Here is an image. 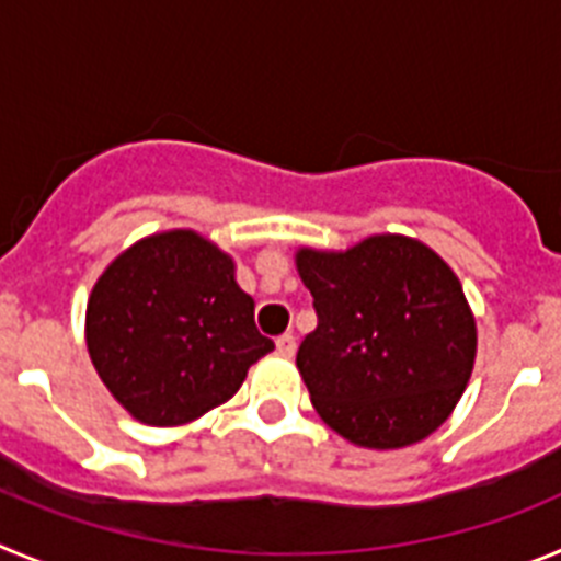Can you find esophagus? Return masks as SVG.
Segmentation results:
<instances>
[{
  "instance_id": "1",
  "label": "esophagus",
  "mask_w": 561,
  "mask_h": 561,
  "mask_svg": "<svg viewBox=\"0 0 561 561\" xmlns=\"http://www.w3.org/2000/svg\"><path fill=\"white\" fill-rule=\"evenodd\" d=\"M275 345H277V354H280V356H295V351H297V342H295V336H291V334L277 336Z\"/></svg>"
}]
</instances>
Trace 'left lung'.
Here are the masks:
<instances>
[{"instance_id":"1","label":"left lung","mask_w":561,"mask_h":561,"mask_svg":"<svg viewBox=\"0 0 561 561\" xmlns=\"http://www.w3.org/2000/svg\"><path fill=\"white\" fill-rule=\"evenodd\" d=\"M317 329L297 368L320 419L368 449H399L449 419L474 365V317L430 247L374 236L348 252H297Z\"/></svg>"}]
</instances>
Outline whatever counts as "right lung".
Here are the masks:
<instances>
[{
  "mask_svg": "<svg viewBox=\"0 0 561 561\" xmlns=\"http://www.w3.org/2000/svg\"><path fill=\"white\" fill-rule=\"evenodd\" d=\"M87 348L108 393L142 424L176 427L225 404L275 348L232 257L191 230L142 238L87 306Z\"/></svg>",
  "mask_w": 561,
  "mask_h": 561,
  "instance_id": "add662e5",
  "label": "right lung"
}]
</instances>
